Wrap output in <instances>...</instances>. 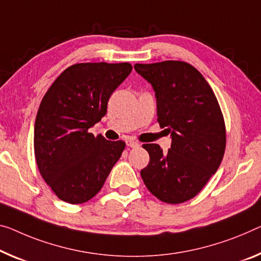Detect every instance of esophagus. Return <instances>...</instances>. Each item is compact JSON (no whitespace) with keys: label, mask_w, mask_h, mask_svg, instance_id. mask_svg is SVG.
<instances>
[{"label":"esophagus","mask_w":261,"mask_h":261,"mask_svg":"<svg viewBox=\"0 0 261 261\" xmlns=\"http://www.w3.org/2000/svg\"><path fill=\"white\" fill-rule=\"evenodd\" d=\"M126 143H127V146L130 147V148H138V147H140V143L138 141H134V140H127Z\"/></svg>","instance_id":"34e87169"}]
</instances>
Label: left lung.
Returning a JSON list of instances; mask_svg holds the SVG:
<instances>
[{"label": "left lung", "mask_w": 261, "mask_h": 261, "mask_svg": "<svg viewBox=\"0 0 261 261\" xmlns=\"http://www.w3.org/2000/svg\"><path fill=\"white\" fill-rule=\"evenodd\" d=\"M135 71L151 84L158 102V121L171 135L163 153L146 143L149 163L141 170L147 189L164 203L194 198L217 171L226 146L224 117L214 91L186 62L135 64Z\"/></svg>", "instance_id": "obj_1"}]
</instances>
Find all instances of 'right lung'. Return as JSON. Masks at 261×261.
<instances>
[{
    "mask_svg": "<svg viewBox=\"0 0 261 261\" xmlns=\"http://www.w3.org/2000/svg\"><path fill=\"white\" fill-rule=\"evenodd\" d=\"M129 63L74 64L55 80L35 121L38 170L59 199L82 204L105 183L126 143L89 132L107 112L115 89L132 72Z\"/></svg>",
    "mask_w": 261,
    "mask_h": 261,
    "instance_id": "1",
    "label": "right lung"
}]
</instances>
